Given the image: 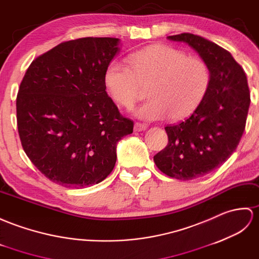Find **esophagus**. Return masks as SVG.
Masks as SVG:
<instances>
[{"label": "esophagus", "instance_id": "34e87169", "mask_svg": "<svg viewBox=\"0 0 259 259\" xmlns=\"http://www.w3.org/2000/svg\"><path fill=\"white\" fill-rule=\"evenodd\" d=\"M146 128H147V125H145V124L135 123V125H134V131L135 132H142V131H145Z\"/></svg>", "mask_w": 259, "mask_h": 259}]
</instances>
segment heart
<instances>
[{
  "label": "heart",
  "mask_w": 259,
  "mask_h": 259,
  "mask_svg": "<svg viewBox=\"0 0 259 259\" xmlns=\"http://www.w3.org/2000/svg\"><path fill=\"white\" fill-rule=\"evenodd\" d=\"M130 65L111 62L105 72L106 88L117 104L131 107L142 85H149V101L134 111L146 120L187 117L202 102L210 83L209 67L203 60L167 45L136 52L130 57Z\"/></svg>",
  "instance_id": "obj_1"
}]
</instances>
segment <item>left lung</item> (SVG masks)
Segmentation results:
<instances>
[{"mask_svg":"<svg viewBox=\"0 0 259 259\" xmlns=\"http://www.w3.org/2000/svg\"><path fill=\"white\" fill-rule=\"evenodd\" d=\"M167 38L187 43L210 71L204 99L184 122L166 126L168 144L154 156L164 174L189 181L209 174L235 152L245 131L250 95L243 67L228 51L191 33Z\"/></svg>","mask_w":259,"mask_h":259,"instance_id":"1","label":"left lung"}]
</instances>
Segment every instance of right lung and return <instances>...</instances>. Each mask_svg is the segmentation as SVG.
Returning <instances> with one entry per match:
<instances>
[{"label": "right lung", "instance_id": "add662e5", "mask_svg": "<svg viewBox=\"0 0 259 259\" xmlns=\"http://www.w3.org/2000/svg\"><path fill=\"white\" fill-rule=\"evenodd\" d=\"M114 37L63 42L34 60L16 97L23 149L50 181L85 188L111 174L116 145L133 133L106 93L105 72L119 51Z\"/></svg>", "mask_w": 259, "mask_h": 259}]
</instances>
